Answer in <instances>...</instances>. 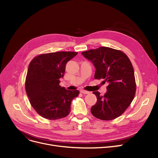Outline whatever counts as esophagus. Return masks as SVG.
Wrapping results in <instances>:
<instances>
[{
	"mask_svg": "<svg viewBox=\"0 0 158 158\" xmlns=\"http://www.w3.org/2000/svg\"><path fill=\"white\" fill-rule=\"evenodd\" d=\"M80 92H81V94H89V92H88V91H85V90H83V89L81 90Z\"/></svg>",
	"mask_w": 158,
	"mask_h": 158,
	"instance_id": "obj_1",
	"label": "esophagus"
}]
</instances>
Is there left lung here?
Masks as SVG:
<instances>
[{"mask_svg": "<svg viewBox=\"0 0 158 158\" xmlns=\"http://www.w3.org/2000/svg\"><path fill=\"white\" fill-rule=\"evenodd\" d=\"M95 68V79L107 82V92L97 97L96 104L91 107L95 117L102 120H111L125 111L134 99L136 82L134 69L131 61L123 52L112 48L101 47L82 52Z\"/></svg>", "mask_w": 158, "mask_h": 158, "instance_id": "8db88e82", "label": "left lung"}]
</instances>
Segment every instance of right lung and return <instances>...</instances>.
I'll return each instance as SVG.
<instances>
[{
    "label": "right lung",
    "mask_w": 158,
    "mask_h": 158,
    "mask_svg": "<svg viewBox=\"0 0 158 158\" xmlns=\"http://www.w3.org/2000/svg\"><path fill=\"white\" fill-rule=\"evenodd\" d=\"M76 52H56L41 54L33 59L26 79V91L33 108L41 117L56 120L66 117L71 102L79 90H68L60 85L66 63Z\"/></svg>",
    "instance_id": "1"
}]
</instances>
